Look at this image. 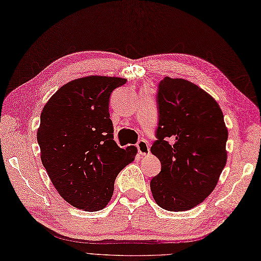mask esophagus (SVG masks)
Returning a JSON list of instances; mask_svg holds the SVG:
<instances>
[{"label":"esophagus","mask_w":261,"mask_h":261,"mask_svg":"<svg viewBox=\"0 0 261 261\" xmlns=\"http://www.w3.org/2000/svg\"><path fill=\"white\" fill-rule=\"evenodd\" d=\"M136 147L138 149V154L141 156H147L149 155V146L148 143L145 141V139H141L136 145Z\"/></svg>","instance_id":"esophagus-1"}]
</instances>
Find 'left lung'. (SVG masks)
<instances>
[{
  "label": "left lung",
  "instance_id": "8db88e82",
  "mask_svg": "<svg viewBox=\"0 0 261 261\" xmlns=\"http://www.w3.org/2000/svg\"><path fill=\"white\" fill-rule=\"evenodd\" d=\"M160 122L150 151L162 164L150 180L156 204L189 211L212 194L227 162L228 130L217 101L182 79L165 77L157 93Z\"/></svg>",
  "mask_w": 261,
  "mask_h": 261
}]
</instances>
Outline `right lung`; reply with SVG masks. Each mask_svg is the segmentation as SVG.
I'll list each match as a JSON object with an SVG mask.
<instances>
[{"mask_svg":"<svg viewBox=\"0 0 261 261\" xmlns=\"http://www.w3.org/2000/svg\"><path fill=\"white\" fill-rule=\"evenodd\" d=\"M125 83L97 75L71 81L41 113L36 135L43 166L62 198L85 212L107 206L116 176L137 154L135 146L118 147L110 118L111 94Z\"/></svg>","mask_w":261,"mask_h":261,"instance_id":"add662e5","label":"right lung"}]
</instances>
